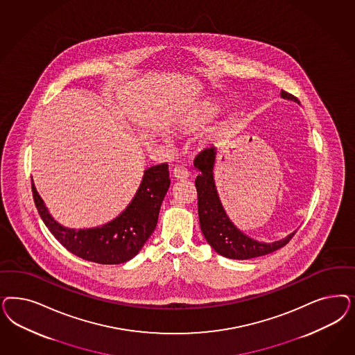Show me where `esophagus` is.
Returning a JSON list of instances; mask_svg holds the SVG:
<instances>
[{"mask_svg":"<svg viewBox=\"0 0 355 355\" xmlns=\"http://www.w3.org/2000/svg\"><path fill=\"white\" fill-rule=\"evenodd\" d=\"M189 176V172L187 171L184 167H175L172 170V178L175 180H184Z\"/></svg>","mask_w":355,"mask_h":355,"instance_id":"34e87169","label":"esophagus"}]
</instances>
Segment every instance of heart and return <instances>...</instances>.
<instances>
[{
  "label": "heart",
  "instance_id": "heart-1",
  "mask_svg": "<svg viewBox=\"0 0 355 355\" xmlns=\"http://www.w3.org/2000/svg\"><path fill=\"white\" fill-rule=\"evenodd\" d=\"M219 105L214 102H202V103L196 105L191 112L185 114L183 119L180 120L179 125L180 129L188 133H193L200 130L201 128L211 121V119L218 114Z\"/></svg>",
  "mask_w": 355,
  "mask_h": 355
}]
</instances>
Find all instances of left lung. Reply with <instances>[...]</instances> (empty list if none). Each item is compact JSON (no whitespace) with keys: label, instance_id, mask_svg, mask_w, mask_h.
<instances>
[{"label":"left lung","instance_id":"8db88e82","mask_svg":"<svg viewBox=\"0 0 355 355\" xmlns=\"http://www.w3.org/2000/svg\"><path fill=\"white\" fill-rule=\"evenodd\" d=\"M281 96L287 101L297 102L294 95L284 90L281 92ZM216 157L217 149L211 146L210 149L202 150L195 159L196 170L198 171L195 184L198 200L200 226L210 247L227 259L248 260L265 256L286 245L297 231L287 235L285 239L273 243H261L241 232L230 220L219 200L214 182Z\"/></svg>","mask_w":355,"mask_h":355}]
</instances>
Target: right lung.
<instances>
[{"instance_id":"obj_1","label":"right lung","mask_w":355,"mask_h":355,"mask_svg":"<svg viewBox=\"0 0 355 355\" xmlns=\"http://www.w3.org/2000/svg\"><path fill=\"white\" fill-rule=\"evenodd\" d=\"M31 185L36 209L53 236L83 260L111 265L132 260L154 232L162 201L170 188V173L167 163L146 168L125 210L108 223L92 229H69L58 223L49 214L33 179Z\"/></svg>"}]
</instances>
